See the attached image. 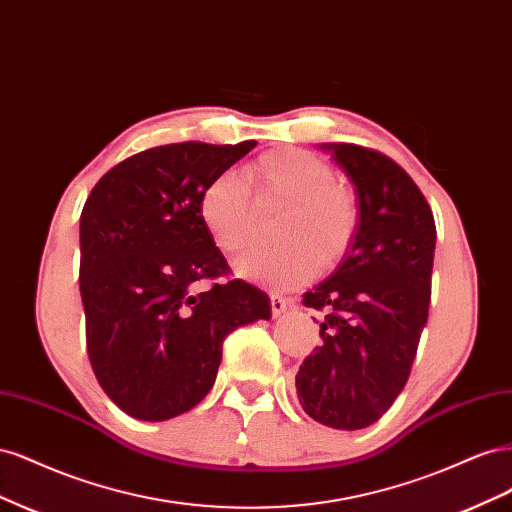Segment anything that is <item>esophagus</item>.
Listing matches in <instances>:
<instances>
[{"instance_id":"obj_1","label":"esophagus","mask_w":512,"mask_h":512,"mask_svg":"<svg viewBox=\"0 0 512 512\" xmlns=\"http://www.w3.org/2000/svg\"><path fill=\"white\" fill-rule=\"evenodd\" d=\"M288 305H290V299L282 297V294H277V292H271V312H273V316L284 314Z\"/></svg>"}]
</instances>
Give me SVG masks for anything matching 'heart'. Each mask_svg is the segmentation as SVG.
<instances>
[{"label": "heart", "mask_w": 512, "mask_h": 512, "mask_svg": "<svg viewBox=\"0 0 512 512\" xmlns=\"http://www.w3.org/2000/svg\"><path fill=\"white\" fill-rule=\"evenodd\" d=\"M235 173L213 177L198 198V215L213 243L224 254H239L258 230L260 205H284L275 220V245H258L247 252L237 271L260 284L290 288L314 275L316 265L327 271L346 258L361 224L359 194L337 179L333 166L316 153L284 147L262 153Z\"/></svg>", "instance_id": "1"}]
</instances>
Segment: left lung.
Returning <instances> with one entry per match:
<instances>
[{"instance_id":"left-lung-1","label":"left lung","mask_w":512,"mask_h":512,"mask_svg":"<svg viewBox=\"0 0 512 512\" xmlns=\"http://www.w3.org/2000/svg\"><path fill=\"white\" fill-rule=\"evenodd\" d=\"M361 203V224L335 273L303 294L322 342L297 371L314 421L363 429L404 391L431 303L436 222L412 177L384 153L329 145Z\"/></svg>"}]
</instances>
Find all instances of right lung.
<instances>
[{"instance_id": "obj_1", "label": "right lung", "mask_w": 512, "mask_h": 512, "mask_svg": "<svg viewBox=\"0 0 512 512\" xmlns=\"http://www.w3.org/2000/svg\"><path fill=\"white\" fill-rule=\"evenodd\" d=\"M254 147L145 149L102 175L83 207L89 363L104 393L141 421L192 410L218 376L226 335L271 318L267 292L230 275L198 215L205 185Z\"/></svg>"}]
</instances>
